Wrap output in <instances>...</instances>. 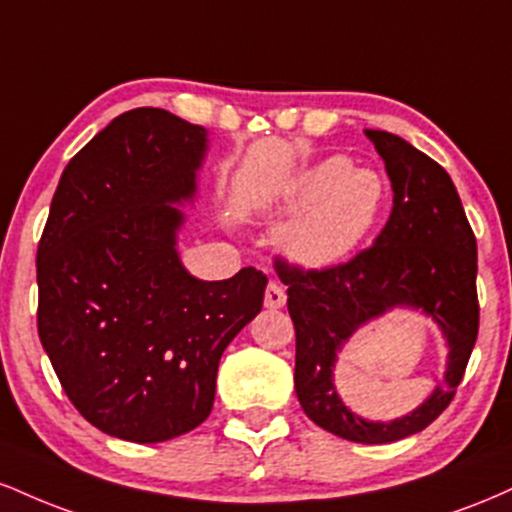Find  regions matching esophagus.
<instances>
[{
	"instance_id": "obj_1",
	"label": "esophagus",
	"mask_w": 512,
	"mask_h": 512,
	"mask_svg": "<svg viewBox=\"0 0 512 512\" xmlns=\"http://www.w3.org/2000/svg\"><path fill=\"white\" fill-rule=\"evenodd\" d=\"M284 303H286L284 289H281L276 281H269L267 291H264V308L276 310V308H284Z\"/></svg>"
}]
</instances>
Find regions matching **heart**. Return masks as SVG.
I'll return each instance as SVG.
<instances>
[{"mask_svg":"<svg viewBox=\"0 0 512 512\" xmlns=\"http://www.w3.org/2000/svg\"><path fill=\"white\" fill-rule=\"evenodd\" d=\"M385 202V180L375 170L354 168L344 156L325 158L286 187L281 211L293 219L281 245L301 264L342 260L373 231Z\"/></svg>","mask_w":512,"mask_h":512,"instance_id":"1","label":"heart"}]
</instances>
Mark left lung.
Wrapping results in <instances>:
<instances>
[{"instance_id":"left-lung-1","label":"left lung","mask_w":512,"mask_h":512,"mask_svg":"<svg viewBox=\"0 0 512 512\" xmlns=\"http://www.w3.org/2000/svg\"><path fill=\"white\" fill-rule=\"evenodd\" d=\"M392 182V214L375 243L330 269H303L276 260L289 286L296 327L298 402L317 426L354 443H395L424 431L455 397L479 332L477 238L450 175L402 137L366 129ZM395 307L431 316L449 342L443 384L409 415L368 422L341 402L333 366L341 346L368 321Z\"/></svg>"}]
</instances>
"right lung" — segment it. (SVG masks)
<instances>
[{
    "instance_id": "add662e5",
    "label": "right lung",
    "mask_w": 512,
    "mask_h": 512,
    "mask_svg": "<svg viewBox=\"0 0 512 512\" xmlns=\"http://www.w3.org/2000/svg\"><path fill=\"white\" fill-rule=\"evenodd\" d=\"M207 129L161 108L115 117L64 168L38 245V334L88 424L163 443L211 414L223 349L262 310L255 267H182Z\"/></svg>"
}]
</instances>
